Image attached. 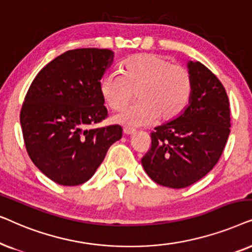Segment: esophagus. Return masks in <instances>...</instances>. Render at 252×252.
Returning a JSON list of instances; mask_svg holds the SVG:
<instances>
[{
    "instance_id": "34e87169",
    "label": "esophagus",
    "mask_w": 252,
    "mask_h": 252,
    "mask_svg": "<svg viewBox=\"0 0 252 252\" xmlns=\"http://www.w3.org/2000/svg\"><path fill=\"white\" fill-rule=\"evenodd\" d=\"M123 132L126 133V135H133V133H136V130L132 129V128H129V126H124L123 128Z\"/></svg>"
}]
</instances>
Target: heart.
<instances>
[{
  "label": "heart",
  "mask_w": 252,
  "mask_h": 252,
  "mask_svg": "<svg viewBox=\"0 0 252 252\" xmlns=\"http://www.w3.org/2000/svg\"><path fill=\"white\" fill-rule=\"evenodd\" d=\"M193 91L192 77L184 66L159 54H137L122 63V75L110 72L100 83V93L110 109H122L132 99L138 101L114 116L126 126H142L169 122L189 106Z\"/></svg>",
  "instance_id": "heart-1"
}]
</instances>
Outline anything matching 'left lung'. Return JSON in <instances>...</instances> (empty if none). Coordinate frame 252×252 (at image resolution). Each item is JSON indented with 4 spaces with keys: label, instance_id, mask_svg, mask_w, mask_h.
<instances>
[{
    "label": "left lung",
    "instance_id": "1",
    "mask_svg": "<svg viewBox=\"0 0 252 252\" xmlns=\"http://www.w3.org/2000/svg\"><path fill=\"white\" fill-rule=\"evenodd\" d=\"M193 82L189 106L177 119L156 126L142 158L147 175L160 186L181 189L206 175L226 146L230 108L226 90L200 62L188 63Z\"/></svg>",
    "mask_w": 252,
    "mask_h": 252
}]
</instances>
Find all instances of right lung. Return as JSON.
<instances>
[{"mask_svg":"<svg viewBox=\"0 0 252 252\" xmlns=\"http://www.w3.org/2000/svg\"><path fill=\"white\" fill-rule=\"evenodd\" d=\"M112 62L109 49L68 50L40 70L26 93L19 116L26 151L55 183L86 182L122 137L119 124L89 129L108 116L100 79Z\"/></svg>","mask_w":252,"mask_h":252,"instance_id":"obj_1","label":"right lung"}]
</instances>
